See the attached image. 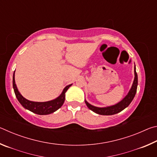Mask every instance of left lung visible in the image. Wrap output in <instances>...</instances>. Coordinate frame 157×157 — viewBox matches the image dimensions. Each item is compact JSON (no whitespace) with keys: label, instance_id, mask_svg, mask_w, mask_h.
<instances>
[{"label":"left lung","instance_id":"left-lung-1","mask_svg":"<svg viewBox=\"0 0 157 157\" xmlns=\"http://www.w3.org/2000/svg\"><path fill=\"white\" fill-rule=\"evenodd\" d=\"M134 79L133 82L132 88L130 89L127 95L124 97L121 102H119L117 104L109 106V107H97L95 106H93L91 104L87 102L85 100V103L89 109L94 111V112L100 115H105V116H110L113 115V114L118 113L121 112V111L124 109L126 107H128L132 101L134 99V98L136 95V90H137V86H138V75L136 71V66H134Z\"/></svg>","mask_w":157,"mask_h":157}]
</instances>
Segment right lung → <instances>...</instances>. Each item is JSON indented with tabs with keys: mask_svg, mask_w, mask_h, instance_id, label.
<instances>
[{
	"mask_svg": "<svg viewBox=\"0 0 157 157\" xmlns=\"http://www.w3.org/2000/svg\"><path fill=\"white\" fill-rule=\"evenodd\" d=\"M14 72L13 74V89H14L17 100L21 103V105L26 109L36 114H39V115H48V114L52 113L56 111L57 109H59L64 102L65 94L66 91L72 85V84H71L66 86L63 89L62 93L59 96L55 98V100L48 101V102H33V101H30L23 98L22 95L18 91L17 85L15 84Z\"/></svg>",
	"mask_w": 157,
	"mask_h": 157,
	"instance_id": "add662e5",
	"label": "right lung"
}]
</instances>
